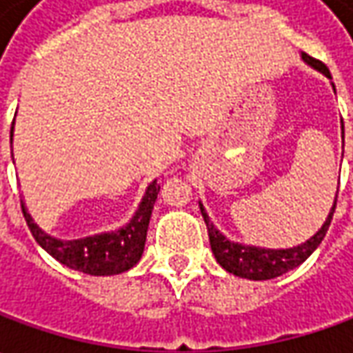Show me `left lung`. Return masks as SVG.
I'll use <instances>...</instances> for the list:
<instances>
[{
  "label": "left lung",
  "instance_id": "1",
  "mask_svg": "<svg viewBox=\"0 0 353 353\" xmlns=\"http://www.w3.org/2000/svg\"><path fill=\"white\" fill-rule=\"evenodd\" d=\"M303 61L308 62L312 68L320 70L322 74L332 78L328 66L324 62L308 57L306 52H303ZM342 129H344V125H342ZM334 210H336V200H334L332 212L328 214L324 225L308 241H305L303 245H296V248H291V250H263V248H251V245H241V243L230 241L228 237L222 236L214 228L210 218H208V214L204 212L202 204H200V212H202V218H204L206 228H208L212 253H214L216 261L222 265L228 273H234L237 277L251 279V281L275 279L279 275H283V273L294 269V267H299L301 263H305L306 259L310 257V253L322 243V239H324L328 228H330V222H332Z\"/></svg>",
  "mask_w": 353,
  "mask_h": 353
}]
</instances>
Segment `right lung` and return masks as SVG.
<instances>
[{
    "instance_id": "obj_1",
    "label": "right lung",
    "mask_w": 353,
    "mask_h": 353,
    "mask_svg": "<svg viewBox=\"0 0 353 353\" xmlns=\"http://www.w3.org/2000/svg\"><path fill=\"white\" fill-rule=\"evenodd\" d=\"M11 137H13V123H11ZM159 184L157 181L149 184L145 196H143L139 210L131 218L125 228L112 232V234H102V236L84 237V239H72V241H61L54 237L47 236L39 225L31 220L27 214L23 202L21 210L25 216V222L29 225L31 234L37 239V243L43 250L50 253L57 261L62 265L86 273V275H117L131 269L133 265L141 259L143 248H145V237H147V228L151 220V212L155 204L157 194H159Z\"/></svg>"
}]
</instances>
